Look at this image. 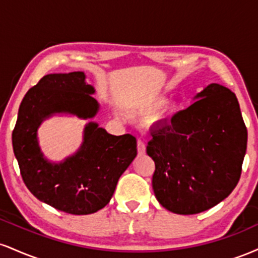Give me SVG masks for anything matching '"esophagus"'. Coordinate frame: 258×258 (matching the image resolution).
Wrapping results in <instances>:
<instances>
[{
    "instance_id": "esophagus-1",
    "label": "esophagus",
    "mask_w": 258,
    "mask_h": 258,
    "mask_svg": "<svg viewBox=\"0 0 258 258\" xmlns=\"http://www.w3.org/2000/svg\"><path fill=\"white\" fill-rule=\"evenodd\" d=\"M137 150L139 155H143V154L146 153V144H144V142H142L141 139L137 142Z\"/></svg>"
}]
</instances>
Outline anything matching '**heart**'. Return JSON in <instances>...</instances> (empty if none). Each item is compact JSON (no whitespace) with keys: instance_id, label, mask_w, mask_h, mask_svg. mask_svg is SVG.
I'll return each mask as SVG.
<instances>
[{"instance_id":"b5f03b06","label":"heart","mask_w":258,"mask_h":258,"mask_svg":"<svg viewBox=\"0 0 258 258\" xmlns=\"http://www.w3.org/2000/svg\"><path fill=\"white\" fill-rule=\"evenodd\" d=\"M167 103L166 97L158 96L154 97V98L147 100V102L141 103V104L135 105L132 108V112L135 115H153L155 112H158L162 106ZM177 110V105L174 103H170L164 108V110L161 112V119L166 122H170L171 117L173 116V114Z\"/></svg>"}]
</instances>
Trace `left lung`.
<instances>
[{
  "instance_id": "obj_1",
  "label": "left lung",
  "mask_w": 258,
  "mask_h": 258,
  "mask_svg": "<svg viewBox=\"0 0 258 258\" xmlns=\"http://www.w3.org/2000/svg\"><path fill=\"white\" fill-rule=\"evenodd\" d=\"M152 136L147 153L155 162L154 194L168 211L200 214L238 184L247 130L229 88L206 86L189 108L153 127Z\"/></svg>"
}]
</instances>
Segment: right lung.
<instances>
[{
    "label": "right lung",
    "instance_id": "1",
    "mask_svg": "<svg viewBox=\"0 0 258 258\" xmlns=\"http://www.w3.org/2000/svg\"><path fill=\"white\" fill-rule=\"evenodd\" d=\"M84 72L48 74L20 103L12 143L20 173L34 197L59 211L90 215L108 205L117 180L137 156L131 135L114 136L94 121L86 123L81 146L59 162L44 156L38 127L54 115L93 119L99 103Z\"/></svg>",
    "mask_w": 258,
    "mask_h": 258
}]
</instances>
